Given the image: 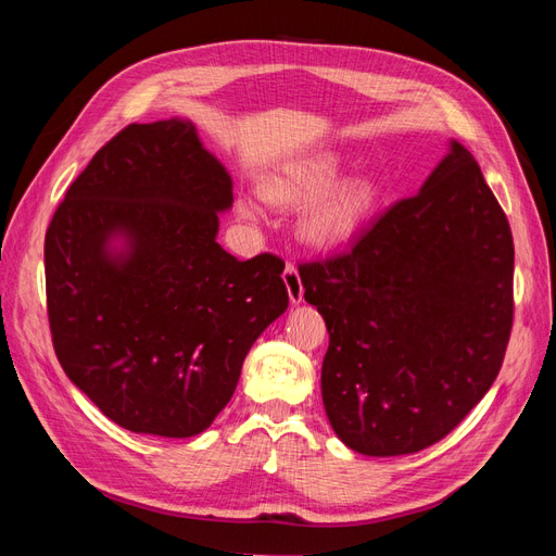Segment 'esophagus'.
<instances>
[{"label": "esophagus", "mask_w": 556, "mask_h": 556, "mask_svg": "<svg viewBox=\"0 0 556 556\" xmlns=\"http://www.w3.org/2000/svg\"><path fill=\"white\" fill-rule=\"evenodd\" d=\"M282 280H285V288H288L292 306H299L301 301H304V285H301V278H299V271H296L294 264H290V262L285 264Z\"/></svg>", "instance_id": "obj_1"}]
</instances>
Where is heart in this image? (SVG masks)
<instances>
[{"label": "heart", "instance_id": "1", "mask_svg": "<svg viewBox=\"0 0 556 556\" xmlns=\"http://www.w3.org/2000/svg\"><path fill=\"white\" fill-rule=\"evenodd\" d=\"M343 166V157L331 150L292 162L262 180V197L276 206L311 204L299 220L301 239L315 248H333L362 227L380 197L371 176H350L339 184ZM237 211L245 220H257L262 213L250 197L239 199Z\"/></svg>", "mask_w": 556, "mask_h": 556}]
</instances>
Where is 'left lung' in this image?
Returning a JSON list of instances; mask_svg holds the SVG:
<instances>
[{
    "instance_id": "1",
    "label": "left lung",
    "mask_w": 556,
    "mask_h": 556,
    "mask_svg": "<svg viewBox=\"0 0 556 556\" xmlns=\"http://www.w3.org/2000/svg\"><path fill=\"white\" fill-rule=\"evenodd\" d=\"M508 217L459 141L348 252L299 266L325 317L323 401L368 457L425 450L490 392L513 329Z\"/></svg>"
}]
</instances>
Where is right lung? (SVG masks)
<instances>
[{
    "mask_svg": "<svg viewBox=\"0 0 556 556\" xmlns=\"http://www.w3.org/2000/svg\"><path fill=\"white\" fill-rule=\"evenodd\" d=\"M231 178L190 121L129 125L66 190L46 231L55 355L134 433L213 425L260 333L288 311L285 262L215 241Z\"/></svg>",
    "mask_w": 556,
    "mask_h": 556,
    "instance_id": "1",
    "label": "right lung"
}]
</instances>
